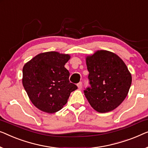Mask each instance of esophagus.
<instances>
[{
  "instance_id": "esophagus-1",
  "label": "esophagus",
  "mask_w": 148,
  "mask_h": 148,
  "mask_svg": "<svg viewBox=\"0 0 148 148\" xmlns=\"http://www.w3.org/2000/svg\"><path fill=\"white\" fill-rule=\"evenodd\" d=\"M77 87H78V88L79 89H81V88H82V82H79V83H77Z\"/></svg>"
}]
</instances>
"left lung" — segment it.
Wrapping results in <instances>:
<instances>
[{
  "mask_svg": "<svg viewBox=\"0 0 148 148\" xmlns=\"http://www.w3.org/2000/svg\"><path fill=\"white\" fill-rule=\"evenodd\" d=\"M90 87L84 90L95 111L106 113L117 108L127 95L132 75L120 57L108 51H97L86 57Z\"/></svg>",
  "mask_w": 148,
  "mask_h": 148,
  "instance_id": "8db88e82",
  "label": "left lung"
}]
</instances>
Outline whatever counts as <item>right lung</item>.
<instances>
[{"label":"right lung","instance_id":"1","mask_svg":"<svg viewBox=\"0 0 148 148\" xmlns=\"http://www.w3.org/2000/svg\"><path fill=\"white\" fill-rule=\"evenodd\" d=\"M70 57L68 54L50 51L40 53L24 65L23 87L38 110L49 113L61 110L71 93L77 89L70 83V73L65 67Z\"/></svg>","mask_w":148,"mask_h":148}]
</instances>
